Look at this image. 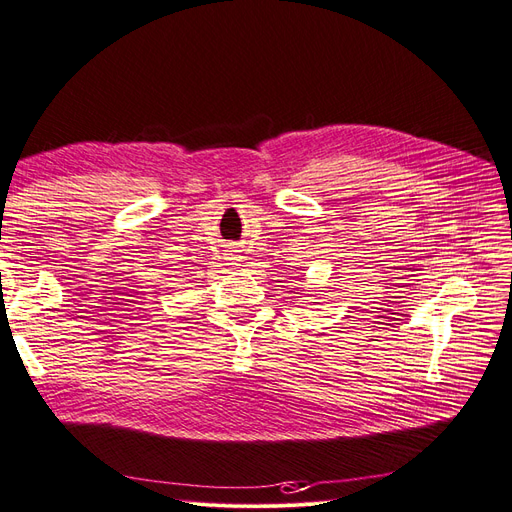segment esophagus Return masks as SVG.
I'll return each mask as SVG.
<instances>
[{
	"label": "esophagus",
	"instance_id": "obj_1",
	"mask_svg": "<svg viewBox=\"0 0 512 512\" xmlns=\"http://www.w3.org/2000/svg\"><path fill=\"white\" fill-rule=\"evenodd\" d=\"M227 261H230V266H236V263L242 259L240 255H238V251H230V253H227V257H225Z\"/></svg>",
	"mask_w": 512,
	"mask_h": 512
}]
</instances>
